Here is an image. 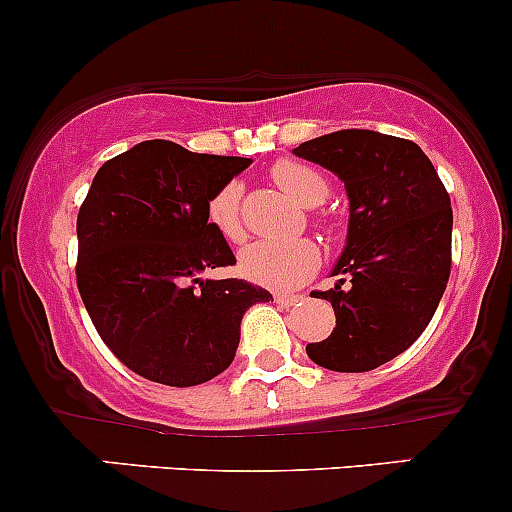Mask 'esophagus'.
<instances>
[{
    "label": "esophagus",
    "instance_id": "34e87169",
    "mask_svg": "<svg viewBox=\"0 0 512 512\" xmlns=\"http://www.w3.org/2000/svg\"><path fill=\"white\" fill-rule=\"evenodd\" d=\"M299 299H301L299 294H274V301H277L279 306H287V309H289V306L297 304Z\"/></svg>",
    "mask_w": 512,
    "mask_h": 512
}]
</instances>
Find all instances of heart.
Segmentation results:
<instances>
[{
    "instance_id": "1",
    "label": "heart",
    "mask_w": 512,
    "mask_h": 512,
    "mask_svg": "<svg viewBox=\"0 0 512 512\" xmlns=\"http://www.w3.org/2000/svg\"><path fill=\"white\" fill-rule=\"evenodd\" d=\"M272 181L301 206H319L328 196V184L319 171L301 161L282 159L272 166ZM208 220L225 240L238 242L245 230L240 220V184L220 186L208 201ZM316 242L297 240H255L240 252V272L255 284L270 289H294L304 284L319 267Z\"/></svg>"
}]
</instances>
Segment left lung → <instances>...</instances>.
<instances>
[{
  "mask_svg": "<svg viewBox=\"0 0 512 512\" xmlns=\"http://www.w3.org/2000/svg\"><path fill=\"white\" fill-rule=\"evenodd\" d=\"M294 154L333 171L351 203L331 272L343 279L319 294L336 328L306 353L338 373L375 370L405 353L437 311L451 272L449 193L417 144L373 129L324 134Z\"/></svg>",
  "mask_w": 512,
  "mask_h": 512,
  "instance_id": "left-lung-1",
  "label": "left lung"
}]
</instances>
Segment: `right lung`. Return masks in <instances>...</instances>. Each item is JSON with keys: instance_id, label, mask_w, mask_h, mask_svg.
<instances>
[{"instance_id": "1", "label": "right lung", "mask_w": 512, "mask_h": 512, "mask_svg": "<svg viewBox=\"0 0 512 512\" xmlns=\"http://www.w3.org/2000/svg\"><path fill=\"white\" fill-rule=\"evenodd\" d=\"M247 166L149 139L105 161L80 206V297L105 346L152 383L191 387L223 373L242 314L272 299L245 279L201 277L235 265L208 201Z\"/></svg>"}]
</instances>
